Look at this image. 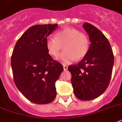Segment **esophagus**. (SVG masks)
I'll return each mask as SVG.
<instances>
[{
  "label": "esophagus",
  "mask_w": 122,
  "mask_h": 122,
  "mask_svg": "<svg viewBox=\"0 0 122 122\" xmlns=\"http://www.w3.org/2000/svg\"><path fill=\"white\" fill-rule=\"evenodd\" d=\"M63 68H64V71H66V70H68V66H66V65H63Z\"/></svg>",
  "instance_id": "obj_1"
}]
</instances>
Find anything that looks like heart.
<instances>
[{"label":"heart","instance_id":"heart-1","mask_svg":"<svg viewBox=\"0 0 122 122\" xmlns=\"http://www.w3.org/2000/svg\"><path fill=\"white\" fill-rule=\"evenodd\" d=\"M63 46L64 51L57 59L63 64H70L75 59L80 60L86 55L90 41L85 34L70 27L59 30L56 34L55 38L49 37L46 41L47 51L53 57L58 56Z\"/></svg>","mask_w":122,"mask_h":122}]
</instances>
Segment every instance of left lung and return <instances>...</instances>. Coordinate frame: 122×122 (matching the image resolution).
Wrapping results in <instances>:
<instances>
[{"instance_id": "8db88e82", "label": "left lung", "mask_w": 122, "mask_h": 122, "mask_svg": "<svg viewBox=\"0 0 122 122\" xmlns=\"http://www.w3.org/2000/svg\"><path fill=\"white\" fill-rule=\"evenodd\" d=\"M91 44L86 55L78 64L68 66L75 96L81 100L97 98L110 81L114 56L110 44L100 30L88 22L83 25Z\"/></svg>"}]
</instances>
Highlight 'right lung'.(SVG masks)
I'll return each mask as SVG.
<instances>
[{
  "mask_svg": "<svg viewBox=\"0 0 122 122\" xmlns=\"http://www.w3.org/2000/svg\"><path fill=\"white\" fill-rule=\"evenodd\" d=\"M58 24L34 25L17 41L11 57L14 81L21 93L31 102L46 104L56 97L55 83L63 71L46 47L47 37Z\"/></svg>",
  "mask_w": 122,
  "mask_h": 122,
  "instance_id": "right-lung-1",
  "label": "right lung"
}]
</instances>
